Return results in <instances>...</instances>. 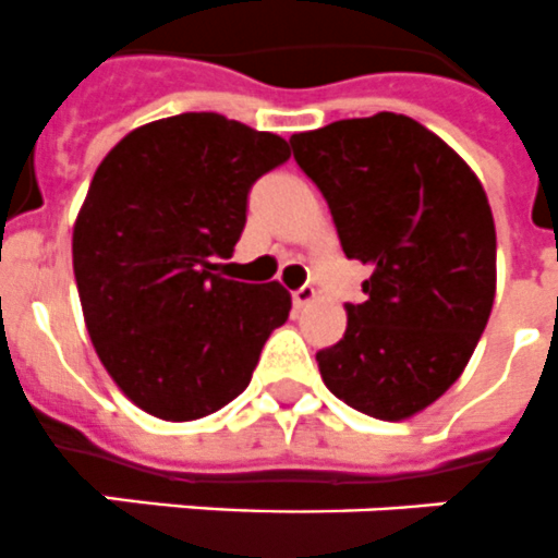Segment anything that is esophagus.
<instances>
[{"mask_svg":"<svg viewBox=\"0 0 558 558\" xmlns=\"http://www.w3.org/2000/svg\"><path fill=\"white\" fill-rule=\"evenodd\" d=\"M318 298V292L312 287H301V289H294L292 292V303H294V310H303V306H310L312 301Z\"/></svg>","mask_w":558,"mask_h":558,"instance_id":"esophagus-1","label":"esophagus"}]
</instances>
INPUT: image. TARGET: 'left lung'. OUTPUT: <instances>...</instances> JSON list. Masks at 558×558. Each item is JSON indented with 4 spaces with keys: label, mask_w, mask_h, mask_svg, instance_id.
<instances>
[{
    "label": "left lung",
    "mask_w": 558,
    "mask_h": 558,
    "mask_svg": "<svg viewBox=\"0 0 558 558\" xmlns=\"http://www.w3.org/2000/svg\"><path fill=\"white\" fill-rule=\"evenodd\" d=\"M343 255L373 269L320 350L332 396L381 421L427 410L464 373L496 298V226L478 177L438 134L381 111L292 134Z\"/></svg>",
    "instance_id": "left-lung-1"
}]
</instances>
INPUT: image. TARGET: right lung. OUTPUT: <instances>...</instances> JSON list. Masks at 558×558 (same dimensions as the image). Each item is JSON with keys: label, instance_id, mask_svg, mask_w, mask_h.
<instances>
[{"label": "right lung", "instance_id": "1", "mask_svg": "<svg viewBox=\"0 0 558 558\" xmlns=\"http://www.w3.org/2000/svg\"><path fill=\"white\" fill-rule=\"evenodd\" d=\"M287 140L211 111L129 131L94 171L74 223V278L99 361L162 421L211 415L252 381L292 298L217 271L246 226L248 189Z\"/></svg>", "mask_w": 558, "mask_h": 558}]
</instances>
